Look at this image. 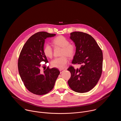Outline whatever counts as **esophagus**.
<instances>
[{
    "mask_svg": "<svg viewBox=\"0 0 121 121\" xmlns=\"http://www.w3.org/2000/svg\"><path fill=\"white\" fill-rule=\"evenodd\" d=\"M64 70H65V69H59L60 73H62Z\"/></svg>",
    "mask_w": 121,
    "mask_h": 121,
    "instance_id": "obj_1",
    "label": "esophagus"
}]
</instances>
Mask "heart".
Here are the masks:
<instances>
[{"mask_svg":"<svg viewBox=\"0 0 121 121\" xmlns=\"http://www.w3.org/2000/svg\"><path fill=\"white\" fill-rule=\"evenodd\" d=\"M55 47H62L60 57L56 58L52 61L51 64L52 67L62 69L64 68L68 62L66 56L69 58L73 57L76 53L75 46L70 44V41L65 37L60 35L55 38L53 40ZM43 53L47 57L52 58L53 55V49L49 43H46L43 49Z\"/></svg>","mask_w":121,"mask_h":121,"instance_id":"b5f03b06","label":"heart"}]
</instances>
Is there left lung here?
I'll use <instances>...</instances> for the list:
<instances>
[{
    "mask_svg": "<svg viewBox=\"0 0 121 121\" xmlns=\"http://www.w3.org/2000/svg\"><path fill=\"white\" fill-rule=\"evenodd\" d=\"M70 39L76 46L72 63L80 64L79 68L71 65L67 70L71 73L68 80L74 91L85 93L92 90L99 79L102 70V52L95 39L90 34L81 31L70 33Z\"/></svg>",
    "mask_w": 121,
    "mask_h": 121,
    "instance_id": "left-lung-1",
    "label": "left lung"
}]
</instances>
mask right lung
Masks as SVG:
<instances>
[{
    "label": "right lung",
    "instance_id": "1",
    "mask_svg": "<svg viewBox=\"0 0 121 121\" xmlns=\"http://www.w3.org/2000/svg\"><path fill=\"white\" fill-rule=\"evenodd\" d=\"M55 35L45 31L35 33L27 41L20 54L18 63L20 75L27 89L34 94L42 95L49 92L60 74L56 68L47 67L43 72L41 71L40 63L48 62L43 51L45 39Z\"/></svg>",
    "mask_w": 121,
    "mask_h": 121
}]
</instances>
